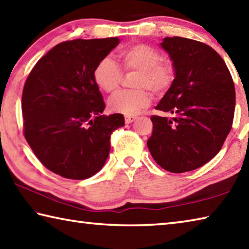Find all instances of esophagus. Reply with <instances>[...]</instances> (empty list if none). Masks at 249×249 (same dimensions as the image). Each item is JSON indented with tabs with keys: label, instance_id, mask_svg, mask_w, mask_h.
Returning a JSON list of instances; mask_svg holds the SVG:
<instances>
[{
	"label": "esophagus",
	"instance_id": "obj_1",
	"mask_svg": "<svg viewBox=\"0 0 249 249\" xmlns=\"http://www.w3.org/2000/svg\"><path fill=\"white\" fill-rule=\"evenodd\" d=\"M137 119L136 115H126L125 116V123L126 124H130L133 123V122Z\"/></svg>",
	"mask_w": 249,
	"mask_h": 249
}]
</instances>
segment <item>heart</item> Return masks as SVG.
I'll return each instance as SVG.
<instances>
[{
    "mask_svg": "<svg viewBox=\"0 0 249 249\" xmlns=\"http://www.w3.org/2000/svg\"><path fill=\"white\" fill-rule=\"evenodd\" d=\"M122 63L126 71H137L135 80L136 90H123L112 96L109 107L112 112L124 115H134L147 107L151 102V94L143 88L157 94L168 90L174 80V67L168 61H160L158 50L148 44H133L121 53ZM94 83L106 92H114L122 79V71L117 63L110 56L98 62L93 71Z\"/></svg>",
    "mask_w": 249,
    "mask_h": 249,
    "instance_id": "heart-1",
    "label": "heart"
}]
</instances>
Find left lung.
<instances>
[{"label":"left lung","instance_id":"obj_1","mask_svg":"<svg viewBox=\"0 0 249 249\" xmlns=\"http://www.w3.org/2000/svg\"><path fill=\"white\" fill-rule=\"evenodd\" d=\"M174 80L157 110L174 117L151 116L147 146L155 161L172 173L200 168L222 148L232 128L235 88L228 66L211 47L182 37H166Z\"/></svg>","mask_w":249,"mask_h":249}]
</instances>
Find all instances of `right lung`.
I'll return each mask as SVG.
<instances>
[{
	"mask_svg": "<svg viewBox=\"0 0 249 249\" xmlns=\"http://www.w3.org/2000/svg\"><path fill=\"white\" fill-rule=\"evenodd\" d=\"M119 43L117 37L58 43L30 71L21 98L25 138L53 173L85 179L105 165L111 134L125 122L120 113L102 115L93 71Z\"/></svg>",
	"mask_w": 249,
	"mask_h": 249,
	"instance_id": "obj_1",
	"label": "right lung"
}]
</instances>
